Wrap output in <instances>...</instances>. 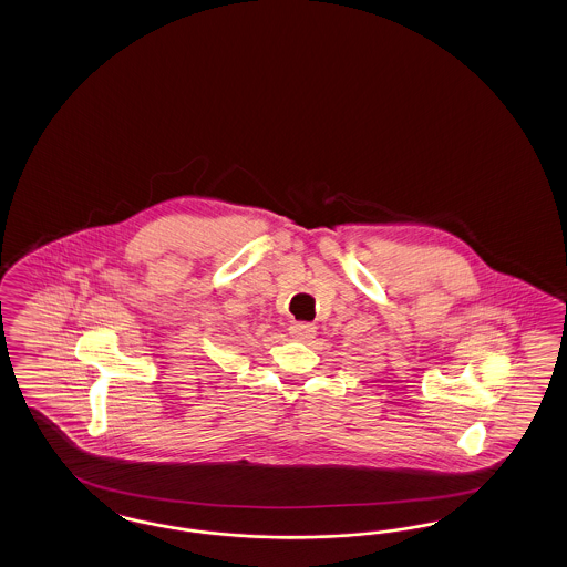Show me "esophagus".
<instances>
[{
  "label": "esophagus",
  "instance_id": "1",
  "mask_svg": "<svg viewBox=\"0 0 567 567\" xmlns=\"http://www.w3.org/2000/svg\"><path fill=\"white\" fill-rule=\"evenodd\" d=\"M289 333L297 340H310V338H315L317 327H315V323H291Z\"/></svg>",
  "mask_w": 567,
  "mask_h": 567
}]
</instances>
